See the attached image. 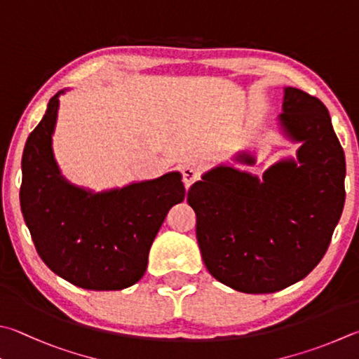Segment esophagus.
Segmentation results:
<instances>
[{
	"label": "esophagus",
	"mask_w": 359,
	"mask_h": 359,
	"mask_svg": "<svg viewBox=\"0 0 359 359\" xmlns=\"http://www.w3.org/2000/svg\"><path fill=\"white\" fill-rule=\"evenodd\" d=\"M182 177H184V184H185V187L187 188H190L194 182L198 180V172H196V169H193V168H190V166H185L184 169H182Z\"/></svg>",
	"instance_id": "1"
}]
</instances>
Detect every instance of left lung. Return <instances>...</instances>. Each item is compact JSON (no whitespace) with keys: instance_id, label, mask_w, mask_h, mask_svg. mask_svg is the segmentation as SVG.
Instances as JSON below:
<instances>
[{"instance_id":"8db88e82","label":"left lung","mask_w":359,"mask_h":359,"mask_svg":"<svg viewBox=\"0 0 359 359\" xmlns=\"http://www.w3.org/2000/svg\"><path fill=\"white\" fill-rule=\"evenodd\" d=\"M276 123L299 144L295 157L279 158L262 177L221 163L187 198L207 270L243 293H273L308 276L327 252L345 202V155L327 107L285 86ZM232 160L257 161L251 151Z\"/></svg>"}]
</instances>
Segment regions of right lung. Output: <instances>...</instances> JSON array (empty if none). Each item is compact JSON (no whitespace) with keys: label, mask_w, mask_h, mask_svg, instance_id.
<instances>
[{"label":"right lung","mask_w":359,"mask_h":359,"mask_svg":"<svg viewBox=\"0 0 359 359\" xmlns=\"http://www.w3.org/2000/svg\"><path fill=\"white\" fill-rule=\"evenodd\" d=\"M62 89L48 102L22 157L20 205L39 256L57 276L88 290L140 281L169 208L185 199L182 174L94 191L64 177L53 154Z\"/></svg>","instance_id":"right-lung-1"}]
</instances>
